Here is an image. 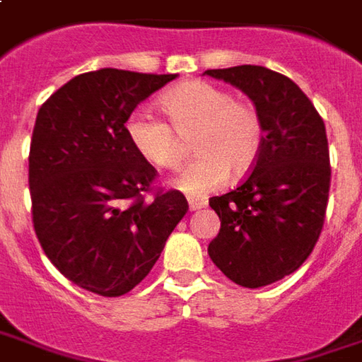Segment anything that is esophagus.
Segmentation results:
<instances>
[{
	"mask_svg": "<svg viewBox=\"0 0 362 362\" xmlns=\"http://www.w3.org/2000/svg\"><path fill=\"white\" fill-rule=\"evenodd\" d=\"M207 207V201L203 199H189V209L191 211H201Z\"/></svg>",
	"mask_w": 362,
	"mask_h": 362,
	"instance_id": "esophagus-1",
	"label": "esophagus"
}]
</instances>
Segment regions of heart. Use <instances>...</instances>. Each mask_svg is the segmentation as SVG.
<instances>
[{
  "instance_id": "1",
  "label": "heart",
  "mask_w": 362,
  "mask_h": 362,
  "mask_svg": "<svg viewBox=\"0 0 362 362\" xmlns=\"http://www.w3.org/2000/svg\"><path fill=\"white\" fill-rule=\"evenodd\" d=\"M165 117L145 109L133 111L125 123L131 147L147 163L177 169L183 161V141L191 139L197 155L175 177V185L191 197H201L227 181L241 177L259 161L265 125L259 109L235 99L231 91L209 81H185L161 95Z\"/></svg>"
}]
</instances>
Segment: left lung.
Masks as SVG:
<instances>
[{
  "label": "left lung",
  "instance_id": "1",
  "mask_svg": "<svg viewBox=\"0 0 362 362\" xmlns=\"http://www.w3.org/2000/svg\"><path fill=\"white\" fill-rule=\"evenodd\" d=\"M205 74L241 89L265 125L251 173L209 199L221 229L207 251L233 283L265 287L295 273L319 241L331 187L325 123L299 85L277 71L237 65Z\"/></svg>",
  "mask_w": 362,
  "mask_h": 362
}]
</instances>
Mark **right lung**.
I'll use <instances>...</instances> for the list:
<instances>
[{
	"label": "right lung",
	"instance_id": "1",
	"mask_svg": "<svg viewBox=\"0 0 362 362\" xmlns=\"http://www.w3.org/2000/svg\"><path fill=\"white\" fill-rule=\"evenodd\" d=\"M175 77L105 67L74 77L37 111L33 229L57 271L89 293L121 297L139 285L189 209L181 191H155L157 169L125 135L133 109Z\"/></svg>",
	"mask_w": 362,
	"mask_h": 362
}]
</instances>
